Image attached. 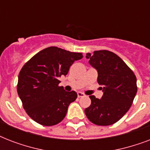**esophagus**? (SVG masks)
Listing matches in <instances>:
<instances>
[{"label": "esophagus", "instance_id": "34e87169", "mask_svg": "<svg viewBox=\"0 0 150 150\" xmlns=\"http://www.w3.org/2000/svg\"><path fill=\"white\" fill-rule=\"evenodd\" d=\"M78 95V97L79 98H80V97H83V96H85V94L84 93H81V92H79L77 93Z\"/></svg>", "mask_w": 150, "mask_h": 150}]
</instances>
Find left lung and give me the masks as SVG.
I'll list each match as a JSON object with an SVG mask.
<instances>
[{"label":"left lung","mask_w":150,"mask_h":150,"mask_svg":"<svg viewBox=\"0 0 150 150\" xmlns=\"http://www.w3.org/2000/svg\"><path fill=\"white\" fill-rule=\"evenodd\" d=\"M86 57L98 71V83L103 86L102 98L89 96L91 104L85 109L86 115L97 125H113L132 104L137 93L135 75L121 57L109 50H96Z\"/></svg>","instance_id":"obj_1"}]
</instances>
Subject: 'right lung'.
<instances>
[{"mask_svg":"<svg viewBox=\"0 0 150 150\" xmlns=\"http://www.w3.org/2000/svg\"><path fill=\"white\" fill-rule=\"evenodd\" d=\"M82 57L81 53L50 47L25 64L18 75L17 91L23 108L33 121L53 126L64 118L77 93L59 86L58 79L68 74L74 61Z\"/></svg>","mask_w":150,"mask_h":150,"instance_id":"obj_1","label":"right lung"}]
</instances>
